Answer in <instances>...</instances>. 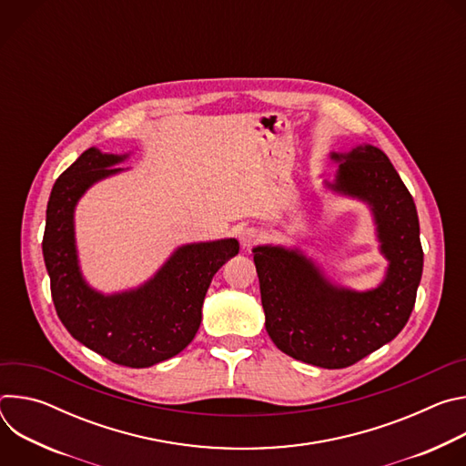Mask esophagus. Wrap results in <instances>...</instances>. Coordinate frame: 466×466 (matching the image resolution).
<instances>
[{
    "instance_id": "obj_1",
    "label": "esophagus",
    "mask_w": 466,
    "mask_h": 466,
    "mask_svg": "<svg viewBox=\"0 0 466 466\" xmlns=\"http://www.w3.org/2000/svg\"><path fill=\"white\" fill-rule=\"evenodd\" d=\"M259 239H261V234H259L256 228H245V230L239 234V241H241L243 248L254 247Z\"/></svg>"
}]
</instances>
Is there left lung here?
Masks as SVG:
<instances>
[{
    "instance_id": "8db88e82",
    "label": "left lung",
    "mask_w": 466,
    "mask_h": 466,
    "mask_svg": "<svg viewBox=\"0 0 466 466\" xmlns=\"http://www.w3.org/2000/svg\"><path fill=\"white\" fill-rule=\"evenodd\" d=\"M339 162L331 189L365 201L389 268L369 291L331 284L297 248L254 247L265 329L288 356L322 369H345L392 341L406 326L422 277L424 252L413 197L387 155L358 146Z\"/></svg>"
}]
</instances>
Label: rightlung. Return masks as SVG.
Here are the masks:
<instances>
[{
  "mask_svg": "<svg viewBox=\"0 0 466 466\" xmlns=\"http://www.w3.org/2000/svg\"><path fill=\"white\" fill-rule=\"evenodd\" d=\"M127 155L85 151L55 182L42 252L58 319L70 334L99 356L130 369H144L182 352L195 338L203 302L221 265L239 252L238 239L178 247L158 273L138 289L103 295L79 269L74 212L97 180L121 171L112 167Z\"/></svg>",
  "mask_w": 466,
  "mask_h": 466,
  "instance_id": "obj_1",
  "label": "right lung"
}]
</instances>
